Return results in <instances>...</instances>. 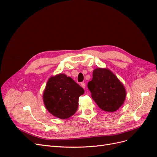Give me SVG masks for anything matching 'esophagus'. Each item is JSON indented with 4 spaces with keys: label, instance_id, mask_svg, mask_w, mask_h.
<instances>
[{
    "label": "esophagus",
    "instance_id": "1",
    "mask_svg": "<svg viewBox=\"0 0 157 157\" xmlns=\"http://www.w3.org/2000/svg\"><path fill=\"white\" fill-rule=\"evenodd\" d=\"M80 86H81L82 88H86V85H85L84 82H81V83H80Z\"/></svg>",
    "mask_w": 157,
    "mask_h": 157
}]
</instances>
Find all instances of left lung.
Instances as JSON below:
<instances>
[{"instance_id":"8db88e82","label":"left lung","mask_w":157,"mask_h":157,"mask_svg":"<svg viewBox=\"0 0 157 157\" xmlns=\"http://www.w3.org/2000/svg\"><path fill=\"white\" fill-rule=\"evenodd\" d=\"M92 98L98 107L107 112H115L124 103L126 96L124 86L111 71L96 68L88 83Z\"/></svg>"}]
</instances>
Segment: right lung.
<instances>
[{
  "label": "right lung",
  "instance_id": "obj_1",
  "mask_svg": "<svg viewBox=\"0 0 157 157\" xmlns=\"http://www.w3.org/2000/svg\"><path fill=\"white\" fill-rule=\"evenodd\" d=\"M84 89L63 73L51 77L43 92L46 109L52 115L66 119L73 115L78 107V98Z\"/></svg>",
  "mask_w": 157,
  "mask_h": 157
}]
</instances>
